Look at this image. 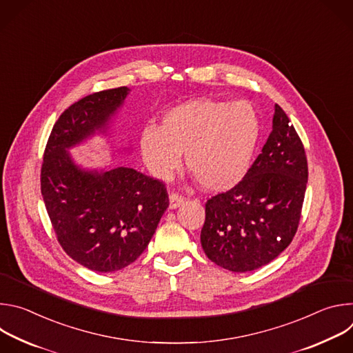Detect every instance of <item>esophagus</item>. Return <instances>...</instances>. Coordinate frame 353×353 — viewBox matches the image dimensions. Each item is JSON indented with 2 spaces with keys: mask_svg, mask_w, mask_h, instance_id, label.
Listing matches in <instances>:
<instances>
[{
  "mask_svg": "<svg viewBox=\"0 0 353 353\" xmlns=\"http://www.w3.org/2000/svg\"><path fill=\"white\" fill-rule=\"evenodd\" d=\"M185 201V198L183 196V195H180V194H176V192H172L170 195H169V208L170 210H176V208H179L183 203Z\"/></svg>",
  "mask_w": 353,
  "mask_h": 353,
  "instance_id": "34e87169",
  "label": "esophagus"
}]
</instances>
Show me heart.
I'll use <instances>...</instances> for the list:
<instances>
[{"mask_svg":"<svg viewBox=\"0 0 353 353\" xmlns=\"http://www.w3.org/2000/svg\"><path fill=\"white\" fill-rule=\"evenodd\" d=\"M259 139V120L247 102L214 99L188 100L169 109L161 125H146L139 150L154 177L166 180L185 168L207 191L234 187L247 173Z\"/></svg>","mask_w":353,"mask_h":353,"instance_id":"obj_1","label":"heart"}]
</instances>
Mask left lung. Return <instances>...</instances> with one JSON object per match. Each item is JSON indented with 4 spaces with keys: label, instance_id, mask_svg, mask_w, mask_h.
I'll list each match as a JSON object with an SVG mask.
<instances>
[{
    "label": "left lung",
    "instance_id": "8db88e82",
    "mask_svg": "<svg viewBox=\"0 0 353 353\" xmlns=\"http://www.w3.org/2000/svg\"><path fill=\"white\" fill-rule=\"evenodd\" d=\"M307 176L303 143L275 105L272 131L243 180L207 201L201 230L207 257L233 272L275 260L297 230Z\"/></svg>",
    "mask_w": 353,
    "mask_h": 353
}]
</instances>
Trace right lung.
<instances>
[{"label": "right lung", "mask_w": 353, "mask_h": 353, "mask_svg": "<svg viewBox=\"0 0 353 353\" xmlns=\"http://www.w3.org/2000/svg\"><path fill=\"white\" fill-rule=\"evenodd\" d=\"M127 86L96 92L71 105L48 137L40 174L44 205L57 240L78 264L113 272L132 264L169 207L165 184L131 168L90 170L70 149L106 134Z\"/></svg>", "instance_id": "right-lung-1"}]
</instances>
